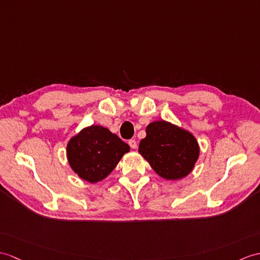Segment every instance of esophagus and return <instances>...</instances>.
I'll list each match as a JSON object with an SVG mask.
<instances>
[{
  "instance_id": "1",
  "label": "esophagus",
  "mask_w": 260,
  "mask_h": 260,
  "mask_svg": "<svg viewBox=\"0 0 260 260\" xmlns=\"http://www.w3.org/2000/svg\"><path fill=\"white\" fill-rule=\"evenodd\" d=\"M128 145H129L132 149H136V148H137V143H136V141H135V140H131V141H128Z\"/></svg>"
}]
</instances>
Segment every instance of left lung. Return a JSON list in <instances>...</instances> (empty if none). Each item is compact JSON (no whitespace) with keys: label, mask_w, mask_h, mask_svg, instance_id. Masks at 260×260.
<instances>
[{"label":"left lung","mask_w":260,"mask_h":260,"mask_svg":"<svg viewBox=\"0 0 260 260\" xmlns=\"http://www.w3.org/2000/svg\"><path fill=\"white\" fill-rule=\"evenodd\" d=\"M138 153L161 178L178 180L194 170L201 148L189 131L161 119L147 125Z\"/></svg>","instance_id":"left-lung-1"}]
</instances>
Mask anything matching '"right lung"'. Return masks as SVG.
Segmentation results:
<instances>
[{
    "instance_id": "1",
    "label": "right lung",
    "mask_w": 260,
    "mask_h": 260,
    "mask_svg": "<svg viewBox=\"0 0 260 260\" xmlns=\"http://www.w3.org/2000/svg\"><path fill=\"white\" fill-rule=\"evenodd\" d=\"M128 152V145L102 125L86 126L72 136L66 146L71 168L90 184L105 179Z\"/></svg>"
}]
</instances>
